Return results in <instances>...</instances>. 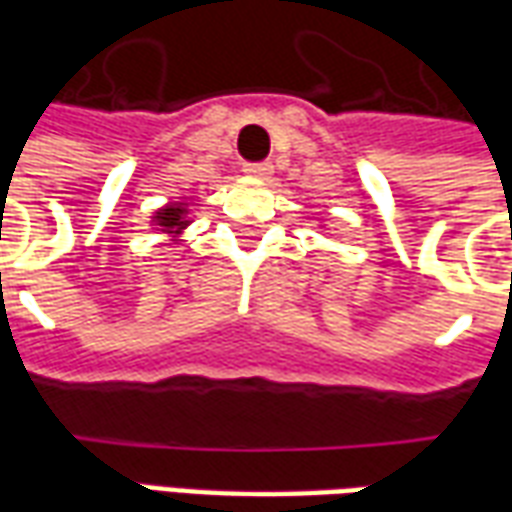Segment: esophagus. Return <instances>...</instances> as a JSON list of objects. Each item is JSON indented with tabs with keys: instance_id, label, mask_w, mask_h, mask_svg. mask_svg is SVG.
I'll return each mask as SVG.
<instances>
[{
	"instance_id": "1",
	"label": "esophagus",
	"mask_w": 512,
	"mask_h": 512,
	"mask_svg": "<svg viewBox=\"0 0 512 512\" xmlns=\"http://www.w3.org/2000/svg\"><path fill=\"white\" fill-rule=\"evenodd\" d=\"M244 172L249 175V178L268 180V178H271V172H274V167H271L268 161H260V164H246Z\"/></svg>"
}]
</instances>
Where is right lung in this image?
Segmentation results:
<instances>
[{"label": "right lung", "instance_id": "1", "mask_svg": "<svg viewBox=\"0 0 512 512\" xmlns=\"http://www.w3.org/2000/svg\"><path fill=\"white\" fill-rule=\"evenodd\" d=\"M153 224L161 227V233L172 235V241H180L183 230L189 227V200L169 202L164 208H158L156 216H153Z\"/></svg>", "mask_w": 512, "mask_h": 512}]
</instances>
